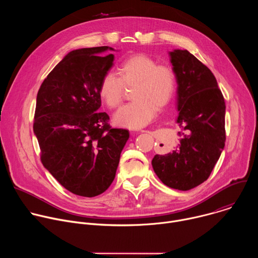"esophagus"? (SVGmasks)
I'll list each match as a JSON object with an SVG mask.
<instances>
[{"label":"esophagus","mask_w":258,"mask_h":258,"mask_svg":"<svg viewBox=\"0 0 258 258\" xmlns=\"http://www.w3.org/2000/svg\"><path fill=\"white\" fill-rule=\"evenodd\" d=\"M143 133H151L150 131H143Z\"/></svg>","instance_id":"esophagus-1"}]
</instances>
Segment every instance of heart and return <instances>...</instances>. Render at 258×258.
I'll use <instances>...</instances> for the list:
<instances>
[{"label":"heart","mask_w":258,"mask_h":258,"mask_svg":"<svg viewBox=\"0 0 258 258\" xmlns=\"http://www.w3.org/2000/svg\"><path fill=\"white\" fill-rule=\"evenodd\" d=\"M117 75L106 73L99 86V96L109 107H118L124 94V85H135L134 102L124 105L114 114V122L120 126L141 128L149 124L157 111L171 99L175 90L173 70L145 54L127 57L117 67Z\"/></svg>","instance_id":"obj_1"}]
</instances>
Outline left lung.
I'll return each instance as SVG.
<instances>
[{"label":"left lung","instance_id":"left-lung-1","mask_svg":"<svg viewBox=\"0 0 258 258\" xmlns=\"http://www.w3.org/2000/svg\"><path fill=\"white\" fill-rule=\"evenodd\" d=\"M176 89L175 150L156 154L152 166L169 188L188 191L205 181L225 148L226 104L210 69L187 50L168 53Z\"/></svg>","mask_w":258,"mask_h":258}]
</instances>
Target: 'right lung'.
I'll return each instance as SVG.
<instances>
[{"instance_id": "1", "label": "right lung", "mask_w": 258, "mask_h": 258, "mask_svg": "<svg viewBox=\"0 0 258 258\" xmlns=\"http://www.w3.org/2000/svg\"><path fill=\"white\" fill-rule=\"evenodd\" d=\"M111 47L69 52L43 82L33 133L45 168L69 192L95 197L111 185L130 133L100 112L99 86L113 66Z\"/></svg>"}]
</instances>
